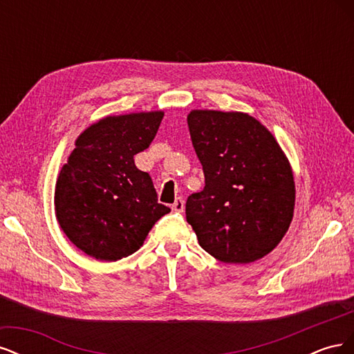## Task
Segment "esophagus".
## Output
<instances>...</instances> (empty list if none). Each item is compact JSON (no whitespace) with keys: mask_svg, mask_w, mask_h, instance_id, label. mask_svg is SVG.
Returning a JSON list of instances; mask_svg holds the SVG:
<instances>
[{"mask_svg":"<svg viewBox=\"0 0 354 354\" xmlns=\"http://www.w3.org/2000/svg\"><path fill=\"white\" fill-rule=\"evenodd\" d=\"M173 211H177V212H183L185 209V199L183 198H176L174 203H173Z\"/></svg>","mask_w":354,"mask_h":354,"instance_id":"esophagus-1","label":"esophagus"}]
</instances>
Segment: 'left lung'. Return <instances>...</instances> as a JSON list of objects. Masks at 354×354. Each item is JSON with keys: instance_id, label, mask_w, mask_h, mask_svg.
<instances>
[{"instance_id": "1", "label": "left lung", "mask_w": 354, "mask_h": 354, "mask_svg": "<svg viewBox=\"0 0 354 354\" xmlns=\"http://www.w3.org/2000/svg\"><path fill=\"white\" fill-rule=\"evenodd\" d=\"M192 145L205 187L186 202V220L214 259L246 264L263 259L292 221L295 183L273 134L248 113L192 111Z\"/></svg>"}]
</instances>
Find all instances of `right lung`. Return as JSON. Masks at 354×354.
<instances>
[{"label": "right lung", "instance_id": "obj_1", "mask_svg": "<svg viewBox=\"0 0 354 354\" xmlns=\"http://www.w3.org/2000/svg\"><path fill=\"white\" fill-rule=\"evenodd\" d=\"M164 112L106 116L82 131L62 167L56 217L69 241L100 261H116L143 245L171 209L153 181L134 164L155 138Z\"/></svg>", "mask_w": 354, "mask_h": 354}]
</instances>
